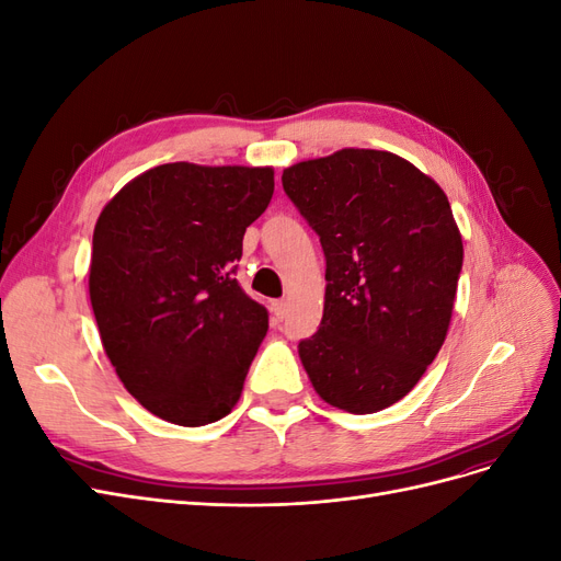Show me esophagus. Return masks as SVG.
<instances>
[{
    "label": "esophagus",
    "instance_id": "1",
    "mask_svg": "<svg viewBox=\"0 0 561 561\" xmlns=\"http://www.w3.org/2000/svg\"><path fill=\"white\" fill-rule=\"evenodd\" d=\"M271 313H274L276 320H283V318L287 316V301H285V299L271 301Z\"/></svg>",
    "mask_w": 561,
    "mask_h": 561
}]
</instances>
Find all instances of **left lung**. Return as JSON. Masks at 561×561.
Returning a JSON list of instances; mask_svg holds the SVG:
<instances>
[{"instance_id":"obj_1","label":"left lung","mask_w":561,"mask_h":561,"mask_svg":"<svg viewBox=\"0 0 561 561\" xmlns=\"http://www.w3.org/2000/svg\"><path fill=\"white\" fill-rule=\"evenodd\" d=\"M320 236L325 307L299 358L316 393L351 414L402 400L443 348L463 241L447 194L379 149H339L283 171Z\"/></svg>"}]
</instances>
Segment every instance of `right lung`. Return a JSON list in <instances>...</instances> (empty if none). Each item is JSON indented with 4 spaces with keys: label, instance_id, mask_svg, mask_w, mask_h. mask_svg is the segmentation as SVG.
<instances>
[{
    "label": "right lung",
    "instance_id": "obj_1",
    "mask_svg": "<svg viewBox=\"0 0 561 561\" xmlns=\"http://www.w3.org/2000/svg\"><path fill=\"white\" fill-rule=\"evenodd\" d=\"M274 168L163 163L100 213L89 293L103 348L154 416L196 428L239 402L268 313L233 278Z\"/></svg>",
    "mask_w": 561,
    "mask_h": 561
}]
</instances>
